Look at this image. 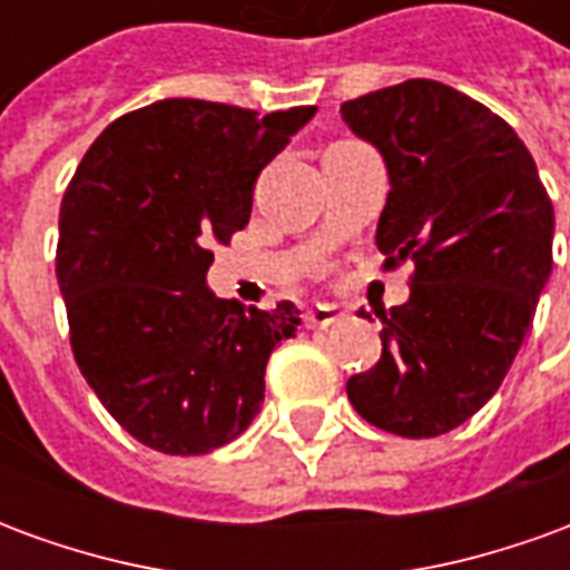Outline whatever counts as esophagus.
<instances>
[{
  "label": "esophagus",
  "mask_w": 570,
  "mask_h": 570,
  "mask_svg": "<svg viewBox=\"0 0 570 570\" xmlns=\"http://www.w3.org/2000/svg\"><path fill=\"white\" fill-rule=\"evenodd\" d=\"M342 314L335 305H314V308L305 314V323H308V330H326V326H333Z\"/></svg>",
  "instance_id": "1"
}]
</instances>
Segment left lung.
Here are the masks:
<instances>
[{"label":"left lung","instance_id":"8db88e82","mask_svg":"<svg viewBox=\"0 0 570 570\" xmlns=\"http://www.w3.org/2000/svg\"><path fill=\"white\" fill-rule=\"evenodd\" d=\"M379 146L391 191L375 244L384 272L415 262L409 298L382 317V360L347 379L375 428L424 440L464 424L513 366L552 272V204L515 130L433 79L342 104Z\"/></svg>","mask_w":570,"mask_h":570}]
</instances>
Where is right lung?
<instances>
[{"mask_svg":"<svg viewBox=\"0 0 570 570\" xmlns=\"http://www.w3.org/2000/svg\"><path fill=\"white\" fill-rule=\"evenodd\" d=\"M314 112L161 100L116 118L69 179L57 237L69 345L106 412L155 452L240 436L272 351L296 335L293 302L244 311L204 277L213 244L249 223L262 167Z\"/></svg>","mask_w":570,"mask_h":570,"instance_id":"add662e5","label":"right lung"}]
</instances>
